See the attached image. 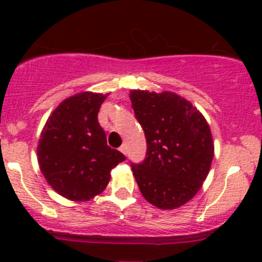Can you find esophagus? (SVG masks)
<instances>
[{"label": "esophagus", "instance_id": "esophagus-1", "mask_svg": "<svg viewBox=\"0 0 262 262\" xmlns=\"http://www.w3.org/2000/svg\"><path fill=\"white\" fill-rule=\"evenodd\" d=\"M119 151L122 152V154L123 155H127V145L126 144H123V145H120V148H119Z\"/></svg>", "mask_w": 262, "mask_h": 262}]
</instances>
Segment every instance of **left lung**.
Returning <instances> with one entry per match:
<instances>
[{"instance_id": "left-lung-1", "label": "left lung", "mask_w": 262, "mask_h": 262, "mask_svg": "<svg viewBox=\"0 0 262 262\" xmlns=\"http://www.w3.org/2000/svg\"><path fill=\"white\" fill-rule=\"evenodd\" d=\"M135 117L144 129L147 154L133 172L143 196L163 210L190 201L214 157L210 126L189 101L172 93L131 90Z\"/></svg>"}]
</instances>
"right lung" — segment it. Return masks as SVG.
I'll return each mask as SVG.
<instances>
[{
    "label": "right lung",
    "instance_id": "obj_1",
    "mask_svg": "<svg viewBox=\"0 0 262 262\" xmlns=\"http://www.w3.org/2000/svg\"><path fill=\"white\" fill-rule=\"evenodd\" d=\"M106 94L84 92L64 99L48 118L38 144L40 170L53 190L88 201L105 190L111 169L126 157L106 142L98 111Z\"/></svg>",
    "mask_w": 262,
    "mask_h": 262
}]
</instances>
